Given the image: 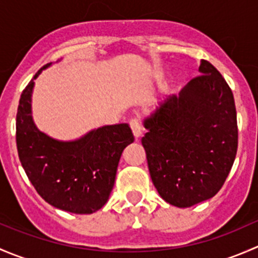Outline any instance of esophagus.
Here are the masks:
<instances>
[{
  "mask_svg": "<svg viewBox=\"0 0 258 258\" xmlns=\"http://www.w3.org/2000/svg\"><path fill=\"white\" fill-rule=\"evenodd\" d=\"M130 126H131L132 132H134V136L136 139H140L142 136V124L140 118H132L130 121Z\"/></svg>",
  "mask_w": 258,
  "mask_h": 258,
  "instance_id": "1",
  "label": "esophagus"
}]
</instances>
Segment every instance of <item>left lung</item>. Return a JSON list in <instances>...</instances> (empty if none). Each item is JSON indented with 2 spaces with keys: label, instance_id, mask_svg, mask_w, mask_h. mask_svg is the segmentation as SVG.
<instances>
[{
  "label": "left lung",
  "instance_id": "8db88e82",
  "mask_svg": "<svg viewBox=\"0 0 258 258\" xmlns=\"http://www.w3.org/2000/svg\"><path fill=\"white\" fill-rule=\"evenodd\" d=\"M200 76L144 119L142 137L151 178L160 196L191 207L215 196L237 152V114L222 75L202 59Z\"/></svg>",
  "mask_w": 258,
  "mask_h": 258
}]
</instances>
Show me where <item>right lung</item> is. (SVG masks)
<instances>
[{
	"label": "right lung",
	"instance_id": "obj_1",
	"mask_svg": "<svg viewBox=\"0 0 258 258\" xmlns=\"http://www.w3.org/2000/svg\"><path fill=\"white\" fill-rule=\"evenodd\" d=\"M38 70L21 95L16 116L18 157L41 197L56 209L87 215L105 206L122 151L135 141L127 123L98 127L75 141H58L36 127L31 111Z\"/></svg>",
	"mask_w": 258,
	"mask_h": 258
}]
</instances>
